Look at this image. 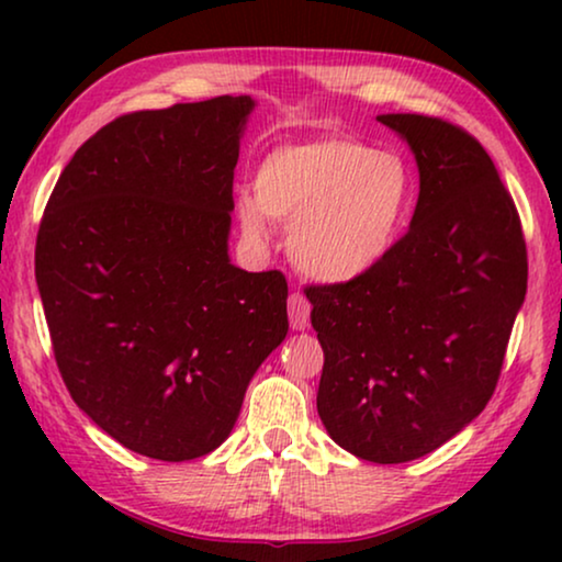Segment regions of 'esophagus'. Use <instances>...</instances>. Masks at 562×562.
Masks as SVG:
<instances>
[{
  "mask_svg": "<svg viewBox=\"0 0 562 562\" xmlns=\"http://www.w3.org/2000/svg\"><path fill=\"white\" fill-rule=\"evenodd\" d=\"M310 312H312L310 299H306L302 291H294V294L289 296V322H291V327H294V329L310 327Z\"/></svg>",
  "mask_w": 562,
  "mask_h": 562,
  "instance_id": "34e87169",
  "label": "esophagus"
}]
</instances>
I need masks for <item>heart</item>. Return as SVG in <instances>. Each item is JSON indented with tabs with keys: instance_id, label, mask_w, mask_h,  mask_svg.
Listing matches in <instances>:
<instances>
[{
	"instance_id": "1",
	"label": "heart",
	"mask_w": 562,
	"mask_h": 562,
	"mask_svg": "<svg viewBox=\"0 0 562 562\" xmlns=\"http://www.w3.org/2000/svg\"><path fill=\"white\" fill-rule=\"evenodd\" d=\"M409 204L402 158L352 137H325L268 153L256 199L240 202V222L256 240L266 237V214L291 222V260L312 279L345 283L383 263Z\"/></svg>"
}]
</instances>
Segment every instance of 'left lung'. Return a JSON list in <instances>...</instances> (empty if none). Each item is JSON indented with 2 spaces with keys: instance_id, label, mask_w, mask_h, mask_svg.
Returning a JSON list of instances; mask_svg holds the SVG:
<instances>
[{
  "instance_id": "obj_1",
  "label": "left lung",
  "mask_w": 562,
  "mask_h": 562,
  "mask_svg": "<svg viewBox=\"0 0 562 562\" xmlns=\"http://www.w3.org/2000/svg\"><path fill=\"white\" fill-rule=\"evenodd\" d=\"M419 168L412 225L356 281L310 286L317 412L360 460L406 463L486 409L527 294V245L494 160L463 127L381 114Z\"/></svg>"
}]
</instances>
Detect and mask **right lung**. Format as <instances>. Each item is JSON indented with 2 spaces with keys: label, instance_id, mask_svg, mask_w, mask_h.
Here are the masks:
<instances>
[{
  "label": "right lung",
  "instance_id": "1",
  "mask_svg": "<svg viewBox=\"0 0 562 562\" xmlns=\"http://www.w3.org/2000/svg\"><path fill=\"white\" fill-rule=\"evenodd\" d=\"M252 106L214 97L122 114L74 153L45 204L35 281L60 379L145 458L220 448L289 333L283 273L227 256Z\"/></svg>",
  "mask_w": 562,
  "mask_h": 562
}]
</instances>
